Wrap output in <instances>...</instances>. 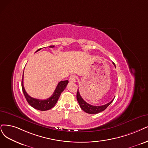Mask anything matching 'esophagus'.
<instances>
[{"label":"esophagus","mask_w":148,"mask_h":148,"mask_svg":"<svg viewBox=\"0 0 148 148\" xmlns=\"http://www.w3.org/2000/svg\"><path fill=\"white\" fill-rule=\"evenodd\" d=\"M76 79H77V77H76V76L75 75H71L69 78V82L71 83H74L76 82Z\"/></svg>","instance_id":"obj_1"}]
</instances>
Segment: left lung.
Returning a JSON list of instances; mask_svg holds the SVG:
<instances>
[{
	"label": "left lung",
	"instance_id": "left-lung-1",
	"mask_svg": "<svg viewBox=\"0 0 148 148\" xmlns=\"http://www.w3.org/2000/svg\"><path fill=\"white\" fill-rule=\"evenodd\" d=\"M113 64H114V66H115V64H114V63H113ZM113 99L112 101H110V102H108V103H106V104L101 106H92V105L89 104L88 103H87L83 99V98L81 97V96L80 95L79 89L77 90V100L79 103L80 108L82 109V110L85 112H86L87 113H89V114H96V113H100L104 110H106V109L107 108V107L113 102Z\"/></svg>",
	"mask_w": 148,
	"mask_h": 148
}]
</instances>
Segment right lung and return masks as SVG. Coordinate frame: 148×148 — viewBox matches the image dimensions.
Listing matches in <instances>:
<instances>
[{
    "label": "right lung",
    "mask_w": 148,
    "mask_h": 148,
    "mask_svg": "<svg viewBox=\"0 0 148 148\" xmlns=\"http://www.w3.org/2000/svg\"><path fill=\"white\" fill-rule=\"evenodd\" d=\"M53 47L54 46H49V47ZM40 50H41V49H39L36 52H38ZM23 76H24V74L23 75V79H22L21 85H22V89H23V93L25 96L27 101L28 102V103L32 107H34V108L36 109V110H41V111H46V110H50L51 108L53 107L56 104L58 98L60 96V95H61V93L63 91V90L66 88V85L68 84V80H63V81L60 82L58 84L56 90H55L53 95L50 97L47 98L46 99L41 100V99H35V98L32 97L27 93V92L25 91L24 87Z\"/></svg>",
    "instance_id": "obj_1"
}]
</instances>
